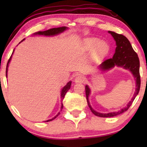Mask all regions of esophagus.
I'll use <instances>...</instances> for the list:
<instances>
[{"label":"esophagus","mask_w":147,"mask_h":147,"mask_svg":"<svg viewBox=\"0 0 147 147\" xmlns=\"http://www.w3.org/2000/svg\"><path fill=\"white\" fill-rule=\"evenodd\" d=\"M85 81V78H84V76H82L81 75L78 76L77 77L75 78V82L76 83H82Z\"/></svg>","instance_id":"34e87169"}]
</instances>
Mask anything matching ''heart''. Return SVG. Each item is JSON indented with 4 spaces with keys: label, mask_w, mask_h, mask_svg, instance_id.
<instances>
[{
    "label": "heart",
    "mask_w": 147,
    "mask_h": 147,
    "mask_svg": "<svg viewBox=\"0 0 147 147\" xmlns=\"http://www.w3.org/2000/svg\"><path fill=\"white\" fill-rule=\"evenodd\" d=\"M83 49L89 51L92 49V56L98 59L105 55L108 51V46L103 41H100L96 38H87L83 42Z\"/></svg>",
    "instance_id": "1"
}]
</instances>
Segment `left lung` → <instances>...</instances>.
<instances>
[{
    "instance_id": "obj_1",
    "label": "left lung",
    "mask_w": 147,
    "mask_h": 147,
    "mask_svg": "<svg viewBox=\"0 0 147 147\" xmlns=\"http://www.w3.org/2000/svg\"><path fill=\"white\" fill-rule=\"evenodd\" d=\"M114 37V40L116 41V51L114 53L113 57L110 59H108L102 62V63L100 65V69L103 70H108L114 67L115 65L122 67L125 69H129L133 74L134 77L135 78L136 82V91L132 97L131 101L127 104L126 107H124L118 112H111V113L108 114H102L99 112H96L93 110L90 106V102L88 101V96H89L90 90L88 86H86V100H87L88 106H89L90 110L94 115L99 116V117L108 118V117H113L119 114L123 113L128 110L130 106L132 105L134 98L138 95L139 92L140 88V61L138 59L137 53L134 51L132 48L130 41L122 34H118L113 31H108Z\"/></svg>"
}]
</instances>
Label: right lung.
<instances>
[{
    "instance_id": "right-lung-1",
    "label": "right lung",
    "mask_w": 147,
    "mask_h": 147,
    "mask_svg": "<svg viewBox=\"0 0 147 147\" xmlns=\"http://www.w3.org/2000/svg\"><path fill=\"white\" fill-rule=\"evenodd\" d=\"M67 29V27H57V28H53V29H50L49 30H47V31H39L37 32V33H36L35 34H38V35H47V36H50V35H57V34H59L60 33H61V32H63V31H65V30ZM24 40V39H23ZM12 53V54H13ZM11 57H12V55L11 57H10L9 61L7 62V69H6V76H7V69H8V65H9V63L10 62V60L11 59ZM71 82H69L67 84V85L65 86H64V88L62 89L61 90V101H63L64 97H65V95L66 94V92H67L68 90L70 89V87H71ZM63 104L61 103V110L63 109ZM60 111V112H61ZM60 114V112H59L57 115H56L55 117L52 118L51 120H47V122L48 121H51V120H53L55 119V118H57L58 116H59Z\"/></svg>"
}]
</instances>
